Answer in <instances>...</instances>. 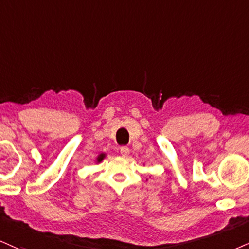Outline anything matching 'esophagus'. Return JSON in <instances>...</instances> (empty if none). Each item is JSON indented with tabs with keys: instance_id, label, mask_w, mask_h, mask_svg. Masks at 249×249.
<instances>
[{
	"instance_id": "obj_1",
	"label": "esophagus",
	"mask_w": 249,
	"mask_h": 249,
	"mask_svg": "<svg viewBox=\"0 0 249 249\" xmlns=\"http://www.w3.org/2000/svg\"><path fill=\"white\" fill-rule=\"evenodd\" d=\"M120 153H121L124 157H127V156L129 155V148H128V146H121V148H120Z\"/></svg>"
}]
</instances>
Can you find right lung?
I'll return each mask as SVG.
<instances>
[{
  "label": "right lung",
  "instance_id": "obj_1",
  "mask_svg": "<svg viewBox=\"0 0 249 249\" xmlns=\"http://www.w3.org/2000/svg\"><path fill=\"white\" fill-rule=\"evenodd\" d=\"M103 158H104V155H100L99 157H98V161H101V160H103Z\"/></svg>",
  "mask_w": 249,
  "mask_h": 249
}]
</instances>
